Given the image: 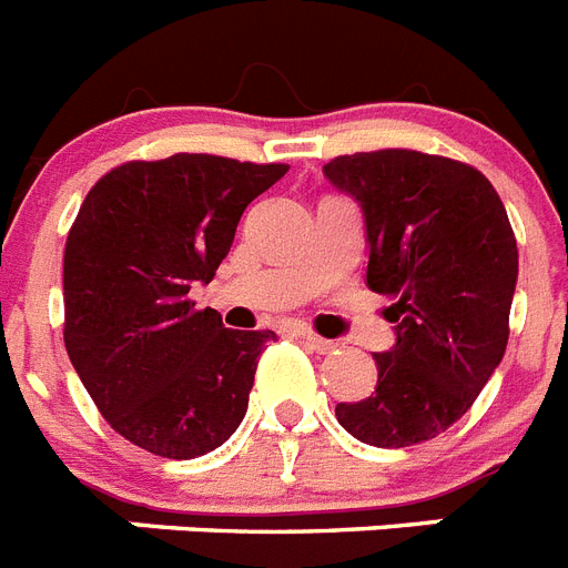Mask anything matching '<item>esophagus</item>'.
Segmentation results:
<instances>
[{
  "mask_svg": "<svg viewBox=\"0 0 568 568\" xmlns=\"http://www.w3.org/2000/svg\"><path fill=\"white\" fill-rule=\"evenodd\" d=\"M302 336L304 342H307V345H311L313 351H316V354H331V351L336 348V342H331V339H322V336L318 334H313V331H302Z\"/></svg>",
  "mask_w": 568,
  "mask_h": 568,
  "instance_id": "esophagus-1",
  "label": "esophagus"
}]
</instances>
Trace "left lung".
<instances>
[{"label":"left lung","instance_id":"1","mask_svg":"<svg viewBox=\"0 0 568 568\" xmlns=\"http://www.w3.org/2000/svg\"><path fill=\"white\" fill-rule=\"evenodd\" d=\"M325 176L357 196L374 293L397 342L374 354L377 386L336 403V420L372 447H412L456 424L479 397L510 334L517 237L485 173L458 159L388 148L336 156Z\"/></svg>","mask_w":568,"mask_h":568}]
</instances>
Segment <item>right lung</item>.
Instances as JSON below:
<instances>
[{
    "instance_id": "1",
    "label": "right lung",
    "mask_w": 568,
    "mask_h": 568,
    "mask_svg": "<svg viewBox=\"0 0 568 568\" xmlns=\"http://www.w3.org/2000/svg\"><path fill=\"white\" fill-rule=\"evenodd\" d=\"M290 165L173 153L124 162L89 189L63 252V342L106 424L162 458L205 456L241 426L273 331L196 311L241 214Z\"/></svg>"
}]
</instances>
